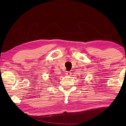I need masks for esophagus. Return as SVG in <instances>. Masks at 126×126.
I'll return each mask as SVG.
<instances>
[{"mask_svg":"<svg viewBox=\"0 0 126 126\" xmlns=\"http://www.w3.org/2000/svg\"><path fill=\"white\" fill-rule=\"evenodd\" d=\"M66 75H68V76H70L72 74V73L71 72H69V71H67L66 73Z\"/></svg>","mask_w":126,"mask_h":126,"instance_id":"1","label":"esophagus"}]
</instances>
